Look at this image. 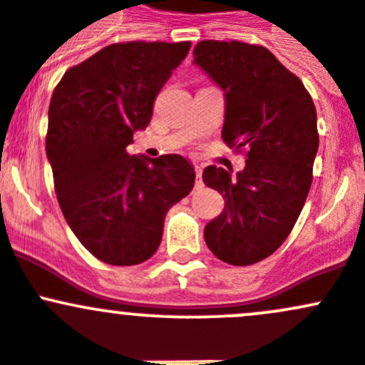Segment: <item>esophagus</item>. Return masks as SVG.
I'll list each match as a JSON object with an SVG mask.
<instances>
[{"instance_id":"34e87169","label":"esophagus","mask_w":365,"mask_h":365,"mask_svg":"<svg viewBox=\"0 0 365 365\" xmlns=\"http://www.w3.org/2000/svg\"><path fill=\"white\" fill-rule=\"evenodd\" d=\"M201 173H203V169H201V165H196V189H201V187H203V180H201Z\"/></svg>"}]
</instances>
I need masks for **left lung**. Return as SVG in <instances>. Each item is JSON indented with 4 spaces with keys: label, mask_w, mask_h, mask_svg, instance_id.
Instances as JSON below:
<instances>
[{
    "label": "left lung",
    "mask_w": 365,
    "mask_h": 365,
    "mask_svg": "<svg viewBox=\"0 0 365 365\" xmlns=\"http://www.w3.org/2000/svg\"><path fill=\"white\" fill-rule=\"evenodd\" d=\"M194 63L224 90V143L245 153L235 178L215 165L203 171L205 185L224 197L205 240L220 261L247 267L281 247L307 200L319 145L314 102L263 46L201 40Z\"/></svg>",
    "instance_id": "left-lung-1"
}]
</instances>
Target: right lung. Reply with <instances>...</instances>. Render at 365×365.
Masks as SVG:
<instances>
[{
	"label": "right lung",
	"mask_w": 365,
	"mask_h": 365,
	"mask_svg": "<svg viewBox=\"0 0 365 365\" xmlns=\"http://www.w3.org/2000/svg\"><path fill=\"white\" fill-rule=\"evenodd\" d=\"M190 42H118L70 67L49 104L47 159L65 220L97 259L130 267L159 249L164 217L192 190L180 155H128Z\"/></svg>",
	"instance_id": "obj_1"
}]
</instances>
